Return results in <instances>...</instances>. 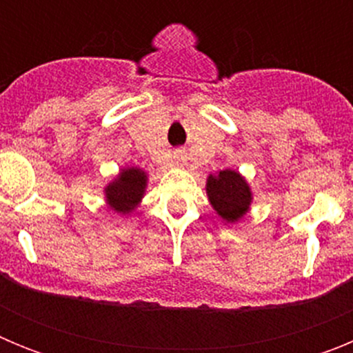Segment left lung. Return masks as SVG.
<instances>
[{"label": "left lung", "instance_id": "8db88e82", "mask_svg": "<svg viewBox=\"0 0 353 353\" xmlns=\"http://www.w3.org/2000/svg\"><path fill=\"white\" fill-rule=\"evenodd\" d=\"M208 199L215 212L226 221H236L248 212L251 203L249 185L236 171L224 170L210 174L207 183Z\"/></svg>", "mask_w": 353, "mask_h": 353}]
</instances>
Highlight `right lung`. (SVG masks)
Returning a JSON list of instances; mask_svg holds the SVG:
<instances>
[{
	"label": "right lung",
	"mask_w": 353,
	"mask_h": 353,
	"mask_svg": "<svg viewBox=\"0 0 353 353\" xmlns=\"http://www.w3.org/2000/svg\"><path fill=\"white\" fill-rule=\"evenodd\" d=\"M146 185V174L145 171L130 168V170H123L114 180L113 183H109L105 187V196H108L109 207L114 208L117 212H130L138 201L141 199L143 191Z\"/></svg>",
	"instance_id": "right-lung-1"
}]
</instances>
